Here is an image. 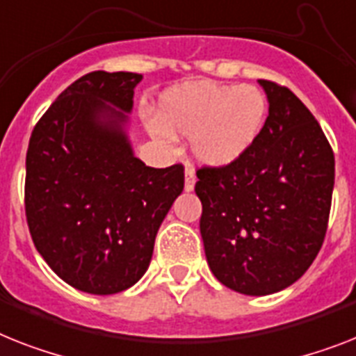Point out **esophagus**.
I'll return each mask as SVG.
<instances>
[{
	"mask_svg": "<svg viewBox=\"0 0 356 356\" xmlns=\"http://www.w3.org/2000/svg\"><path fill=\"white\" fill-rule=\"evenodd\" d=\"M195 184H196V176H195V172L191 171V169H187V171H185V191H187V193H191V191L195 189Z\"/></svg>",
	"mask_w": 356,
	"mask_h": 356,
	"instance_id": "obj_1",
	"label": "esophagus"
}]
</instances>
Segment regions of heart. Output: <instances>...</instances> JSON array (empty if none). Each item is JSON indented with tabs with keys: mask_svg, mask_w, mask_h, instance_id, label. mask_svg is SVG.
Listing matches in <instances>:
<instances>
[{
	"mask_svg": "<svg viewBox=\"0 0 356 356\" xmlns=\"http://www.w3.org/2000/svg\"><path fill=\"white\" fill-rule=\"evenodd\" d=\"M267 118V98L254 85L187 83L161 94L147 129L163 147L191 138L200 165L222 169L251 151Z\"/></svg>",
	"mask_w": 356,
	"mask_h": 356,
	"instance_id": "b5f03b06",
	"label": "heart"
}]
</instances>
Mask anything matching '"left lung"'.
Listing matches in <instances>:
<instances>
[{
	"mask_svg": "<svg viewBox=\"0 0 356 356\" xmlns=\"http://www.w3.org/2000/svg\"><path fill=\"white\" fill-rule=\"evenodd\" d=\"M269 116L257 143L229 167L196 172L200 233L211 271L249 296L295 284L324 242L334 156L309 108L286 87L258 79Z\"/></svg>",
	"mask_w": 356,
	"mask_h": 356,
	"instance_id": "left-lung-1",
	"label": "left lung"
}]
</instances>
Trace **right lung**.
Segmentation results:
<instances>
[{
    "instance_id": "1",
    "label": "right lung",
    "mask_w": 356,
    "mask_h": 356,
    "mask_svg": "<svg viewBox=\"0 0 356 356\" xmlns=\"http://www.w3.org/2000/svg\"><path fill=\"white\" fill-rule=\"evenodd\" d=\"M134 72L96 70L69 85L32 131L25 213L38 252L90 295L129 289L151 264L158 229L184 191V167L134 156Z\"/></svg>"
}]
</instances>
